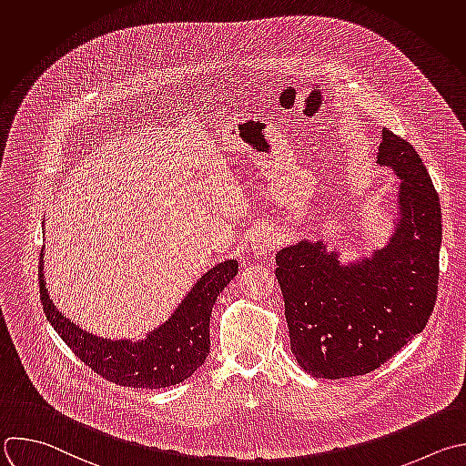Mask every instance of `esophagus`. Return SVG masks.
<instances>
[{"mask_svg":"<svg viewBox=\"0 0 466 466\" xmlns=\"http://www.w3.org/2000/svg\"><path fill=\"white\" fill-rule=\"evenodd\" d=\"M272 247H274V238H270V236H259L254 243V250L259 252V254L270 250Z\"/></svg>","mask_w":466,"mask_h":466,"instance_id":"obj_1","label":"esophagus"}]
</instances>
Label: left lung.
Here are the masks:
<instances>
[{
    "instance_id": "left-lung-1",
    "label": "left lung",
    "mask_w": 466,
    "mask_h": 466,
    "mask_svg": "<svg viewBox=\"0 0 466 466\" xmlns=\"http://www.w3.org/2000/svg\"><path fill=\"white\" fill-rule=\"evenodd\" d=\"M379 165L400 177V223L371 259L340 267L322 243L276 254L290 351L317 379L370 373L420 333L439 290L441 203L415 147L382 129Z\"/></svg>"
}]
</instances>
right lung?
Returning a JSON list of instances; mask_svg holds the SVG:
<instances>
[{
  "mask_svg": "<svg viewBox=\"0 0 466 466\" xmlns=\"http://www.w3.org/2000/svg\"><path fill=\"white\" fill-rule=\"evenodd\" d=\"M40 299L44 313L75 355L102 379L126 388L159 390L188 379L203 366L210 351V317L219 292L238 274V261L228 259L199 278L176 315L140 342L96 339L71 324L49 298L40 258Z\"/></svg>",
  "mask_w": 466,
  "mask_h": 466,
  "instance_id": "right-lung-1",
  "label": "right lung"
}]
</instances>
